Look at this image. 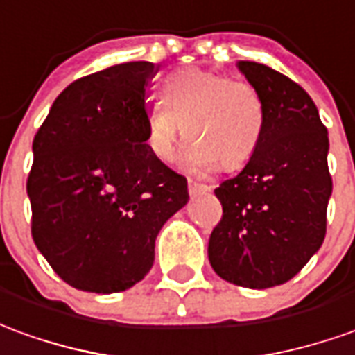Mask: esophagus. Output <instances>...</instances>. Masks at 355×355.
I'll return each instance as SVG.
<instances>
[{
	"label": "esophagus",
	"mask_w": 355,
	"mask_h": 355,
	"mask_svg": "<svg viewBox=\"0 0 355 355\" xmlns=\"http://www.w3.org/2000/svg\"><path fill=\"white\" fill-rule=\"evenodd\" d=\"M188 192H190V196L205 194V192H211V186L203 184V182H196V180H188Z\"/></svg>",
	"instance_id": "1"
}]
</instances>
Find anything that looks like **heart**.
<instances>
[{"label": "heart", "mask_w": 355, "mask_h": 355, "mask_svg": "<svg viewBox=\"0 0 355 355\" xmlns=\"http://www.w3.org/2000/svg\"><path fill=\"white\" fill-rule=\"evenodd\" d=\"M265 103L246 80L205 69L169 74L159 101L146 117V144L159 161H173L178 136L190 140L188 161L200 169H240L257 152L265 132Z\"/></svg>", "instance_id": "heart-1"}]
</instances>
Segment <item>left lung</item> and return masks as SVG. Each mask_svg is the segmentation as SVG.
<instances>
[{
    "mask_svg": "<svg viewBox=\"0 0 355 355\" xmlns=\"http://www.w3.org/2000/svg\"><path fill=\"white\" fill-rule=\"evenodd\" d=\"M238 69L263 100L265 132L246 167L215 188L223 217L207 254L220 279L261 290L290 281L323 244L329 136L300 84L255 61Z\"/></svg>",
    "mask_w": 355,
    "mask_h": 355,
    "instance_id": "8db88e82",
    "label": "left lung"
}]
</instances>
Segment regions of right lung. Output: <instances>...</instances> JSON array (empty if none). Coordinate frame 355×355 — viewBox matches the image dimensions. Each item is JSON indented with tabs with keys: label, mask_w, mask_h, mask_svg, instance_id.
Segmentation results:
<instances>
[{
	"label": "right lung",
	"mask_w": 355,
	"mask_h": 355,
	"mask_svg": "<svg viewBox=\"0 0 355 355\" xmlns=\"http://www.w3.org/2000/svg\"><path fill=\"white\" fill-rule=\"evenodd\" d=\"M157 71L130 61L74 80L32 142L34 244L84 292H123L142 281L161 227L188 202L186 178L146 144L148 88Z\"/></svg>",
	"instance_id": "right-lung-1"
}]
</instances>
